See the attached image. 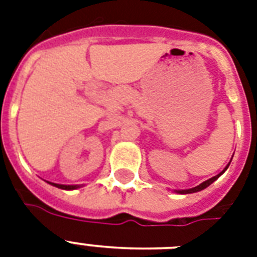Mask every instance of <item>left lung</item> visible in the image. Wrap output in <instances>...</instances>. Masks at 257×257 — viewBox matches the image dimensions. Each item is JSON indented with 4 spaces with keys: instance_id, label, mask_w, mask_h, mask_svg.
I'll return each mask as SVG.
<instances>
[{
    "instance_id": "8db88e82",
    "label": "left lung",
    "mask_w": 257,
    "mask_h": 257,
    "mask_svg": "<svg viewBox=\"0 0 257 257\" xmlns=\"http://www.w3.org/2000/svg\"><path fill=\"white\" fill-rule=\"evenodd\" d=\"M231 161H232V159H231ZM229 164H231V163H228L227 167H225V168H224L223 171L220 172L219 175H216V176H213V177H211V179L205 180V181H203V183H201V184H199L197 187L189 188V189H176L175 192H176V193H179V195H188V193H195V192L203 191V189H205V188H207V187H209V185H211V184L213 183V181H216V180L219 179L220 176L223 175L224 172L227 171V168H228V167H229Z\"/></svg>"
}]
</instances>
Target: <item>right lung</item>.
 Instances as JSON below:
<instances>
[{"mask_svg":"<svg viewBox=\"0 0 257 257\" xmlns=\"http://www.w3.org/2000/svg\"><path fill=\"white\" fill-rule=\"evenodd\" d=\"M49 183V181H48ZM50 185H53V187H57L60 189H65V191H73V189H77L81 185H64V184H56V183H49Z\"/></svg>","mask_w":257,"mask_h":257,"instance_id":"obj_1","label":"right lung"}]
</instances>
